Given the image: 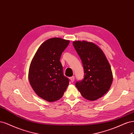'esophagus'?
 Returning a JSON list of instances; mask_svg holds the SVG:
<instances>
[{
	"label": "esophagus",
	"mask_w": 134,
	"mask_h": 134,
	"mask_svg": "<svg viewBox=\"0 0 134 134\" xmlns=\"http://www.w3.org/2000/svg\"><path fill=\"white\" fill-rule=\"evenodd\" d=\"M70 80L71 82H74V81H75V77L74 76H72V77H70Z\"/></svg>",
	"instance_id": "1"
}]
</instances>
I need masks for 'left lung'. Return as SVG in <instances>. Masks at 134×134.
Masks as SVG:
<instances>
[{
	"label": "left lung",
	"instance_id": "8db88e82",
	"mask_svg": "<svg viewBox=\"0 0 134 134\" xmlns=\"http://www.w3.org/2000/svg\"><path fill=\"white\" fill-rule=\"evenodd\" d=\"M82 62L85 77L76 83L81 95L93 101L102 97L109 90L113 75L105 53L96 44L87 41L73 42Z\"/></svg>",
	"mask_w": 134,
	"mask_h": 134
}]
</instances>
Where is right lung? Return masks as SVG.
<instances>
[{"label": "right lung", "instance_id": "right-lung-1", "mask_svg": "<svg viewBox=\"0 0 134 134\" xmlns=\"http://www.w3.org/2000/svg\"><path fill=\"white\" fill-rule=\"evenodd\" d=\"M69 43L61 38L48 39L39 47L30 64L29 83L37 95L47 101L59 100L69 85L59 61Z\"/></svg>", "mask_w": 134, "mask_h": 134}]
</instances>
